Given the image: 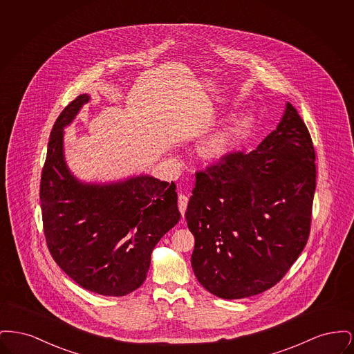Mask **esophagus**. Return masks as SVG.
I'll use <instances>...</instances> for the list:
<instances>
[{
    "mask_svg": "<svg viewBox=\"0 0 354 354\" xmlns=\"http://www.w3.org/2000/svg\"><path fill=\"white\" fill-rule=\"evenodd\" d=\"M178 203H179V211L182 214V218H185V209H187V204H188V198L185 195H179Z\"/></svg>",
    "mask_w": 354,
    "mask_h": 354,
    "instance_id": "esophagus-1",
    "label": "esophagus"
}]
</instances>
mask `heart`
Masks as SVG:
<instances>
[{"mask_svg":"<svg viewBox=\"0 0 354 354\" xmlns=\"http://www.w3.org/2000/svg\"><path fill=\"white\" fill-rule=\"evenodd\" d=\"M252 123L253 115L248 111L232 114L203 138L199 145L201 156L208 162H219L224 159L248 136Z\"/></svg>","mask_w":354,"mask_h":354,"instance_id":"1","label":"heart"}]
</instances>
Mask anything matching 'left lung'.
<instances>
[{"label":"left lung","mask_w":354,"mask_h":354,"mask_svg":"<svg viewBox=\"0 0 354 354\" xmlns=\"http://www.w3.org/2000/svg\"><path fill=\"white\" fill-rule=\"evenodd\" d=\"M315 149L296 109L250 153L198 172L185 220L191 266L212 295L236 300L276 286L308 241L316 189Z\"/></svg>","instance_id":"8db88e82"}]
</instances>
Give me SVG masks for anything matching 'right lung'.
Masks as SVG:
<instances>
[{"mask_svg": "<svg viewBox=\"0 0 354 354\" xmlns=\"http://www.w3.org/2000/svg\"><path fill=\"white\" fill-rule=\"evenodd\" d=\"M90 100L77 97L53 126L39 189L44 230L54 261L70 279L118 297L143 284L153 247L180 212L174 182L147 174L84 182L68 169L65 129Z\"/></svg>", "mask_w": 354, "mask_h": 354, "instance_id": "1", "label": "right lung"}]
</instances>
